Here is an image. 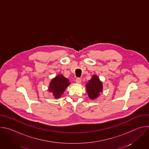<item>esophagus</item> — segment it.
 Masks as SVG:
<instances>
[{"instance_id":"esophagus-1","label":"esophagus","mask_w":149,"mask_h":149,"mask_svg":"<svg viewBox=\"0 0 149 149\" xmlns=\"http://www.w3.org/2000/svg\"><path fill=\"white\" fill-rule=\"evenodd\" d=\"M75 81H76L77 83L79 84V83L81 82V78H76Z\"/></svg>"}]
</instances>
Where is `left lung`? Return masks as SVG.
Wrapping results in <instances>:
<instances>
[{
  "instance_id": "1",
  "label": "left lung",
  "mask_w": 149,
  "mask_h": 149,
  "mask_svg": "<svg viewBox=\"0 0 149 149\" xmlns=\"http://www.w3.org/2000/svg\"><path fill=\"white\" fill-rule=\"evenodd\" d=\"M86 88L89 97L92 100L95 99L102 90V82L96 75H93L86 84Z\"/></svg>"
}]
</instances>
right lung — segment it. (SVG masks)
Here are the masks:
<instances>
[{
    "label": "right lung",
    "instance_id": "obj_1",
    "mask_svg": "<svg viewBox=\"0 0 149 149\" xmlns=\"http://www.w3.org/2000/svg\"><path fill=\"white\" fill-rule=\"evenodd\" d=\"M70 84V83L67 78L59 74L52 79L49 85V91L53 93L55 98H58Z\"/></svg>",
    "mask_w": 149,
    "mask_h": 149
}]
</instances>
